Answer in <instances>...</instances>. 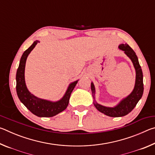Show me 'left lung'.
I'll list each match as a JSON object with an SVG mask.
<instances>
[{"label": "left lung", "mask_w": 155, "mask_h": 155, "mask_svg": "<svg viewBox=\"0 0 155 155\" xmlns=\"http://www.w3.org/2000/svg\"><path fill=\"white\" fill-rule=\"evenodd\" d=\"M119 48L124 51V53L129 57L132 61L136 71V79L134 90L129 96L123 99L120 103L115 107H107L102 106L96 103L94 100V104L100 112L103 113L110 117H122L127 115L135 108L136 104L141 99L143 92V73L137 57L134 51L127 44H122L119 46ZM91 90L92 96L95 99V87L93 83H91Z\"/></svg>", "instance_id": "1"}]
</instances>
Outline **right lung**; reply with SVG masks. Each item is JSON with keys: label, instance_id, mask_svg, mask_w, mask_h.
Here are the masks:
<instances>
[{"label": "right lung", "instance_id": "1", "mask_svg": "<svg viewBox=\"0 0 155 155\" xmlns=\"http://www.w3.org/2000/svg\"><path fill=\"white\" fill-rule=\"evenodd\" d=\"M40 41L36 40L29 48L24 52L21 57L20 64L16 72V91L20 101L29 111L38 117H52L67 108L72 90L78 81L72 83L68 87L64 96L57 102H51L43 100L31 94L27 90L25 81V68L27 58L31 51Z\"/></svg>", "mask_w": 155, "mask_h": 155}]
</instances>
